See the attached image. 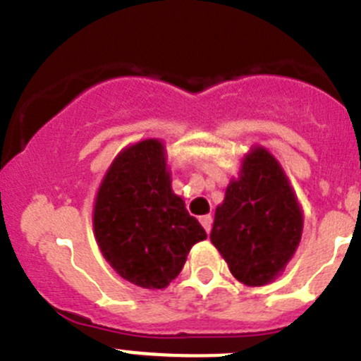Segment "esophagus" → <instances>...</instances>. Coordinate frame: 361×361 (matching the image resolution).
Masks as SVG:
<instances>
[{"mask_svg": "<svg viewBox=\"0 0 361 361\" xmlns=\"http://www.w3.org/2000/svg\"><path fill=\"white\" fill-rule=\"evenodd\" d=\"M200 223H202V226L205 228V231L209 233L210 228H212V216H202L200 217Z\"/></svg>", "mask_w": 361, "mask_h": 361, "instance_id": "obj_1", "label": "esophagus"}]
</instances>
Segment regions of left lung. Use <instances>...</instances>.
Segmentation results:
<instances>
[{
	"label": "left lung",
	"instance_id": "8db88e82",
	"mask_svg": "<svg viewBox=\"0 0 361 361\" xmlns=\"http://www.w3.org/2000/svg\"><path fill=\"white\" fill-rule=\"evenodd\" d=\"M302 226V210L288 177L274 156L258 147L244 159L240 179L228 185L210 240L240 283L263 286L297 251Z\"/></svg>",
	"mask_w": 361,
	"mask_h": 361
}]
</instances>
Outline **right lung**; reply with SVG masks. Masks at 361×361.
<instances>
[{
	"instance_id": "obj_1",
	"label": "right lung",
	"mask_w": 361,
	"mask_h": 361,
	"mask_svg": "<svg viewBox=\"0 0 361 361\" xmlns=\"http://www.w3.org/2000/svg\"><path fill=\"white\" fill-rule=\"evenodd\" d=\"M94 235L116 272L149 290L169 286L192 245L207 238L173 195L161 142L144 140L117 156L96 198Z\"/></svg>"
}]
</instances>
